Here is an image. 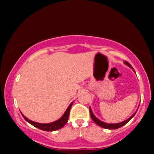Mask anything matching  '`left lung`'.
<instances>
[{"label":"left lung","instance_id":"1","mask_svg":"<svg viewBox=\"0 0 154 154\" xmlns=\"http://www.w3.org/2000/svg\"><path fill=\"white\" fill-rule=\"evenodd\" d=\"M125 64H127V65H128V66L131 67L132 69H133V68H132V66H131V65L130 64V63H129L128 62V61H125ZM89 109H90V114H91V118H92V119L93 120V122H95V124H96V125H98V126L101 127V128H106V129H109V130H115V129H118V128H121V127H122L123 125H125V124H127V123H128V122L130 121V120L134 116H135V113L137 112V111H136V112L135 113V114H133V115L130 116V117L129 118V119H127V120H125V121L122 122L117 123V124H107V123L103 122H102V121H100V120L98 119V118H96V117H95L94 114H93V112H92V110H91V108H89Z\"/></svg>","mask_w":154,"mask_h":154}]
</instances>
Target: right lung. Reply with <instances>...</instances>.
Returning a JSON list of instances; mask_svg holds the SVG:
<instances>
[{"mask_svg": "<svg viewBox=\"0 0 154 154\" xmlns=\"http://www.w3.org/2000/svg\"><path fill=\"white\" fill-rule=\"evenodd\" d=\"M72 103L69 106V107L67 108V109L65 111V113L63 114V115L61 116V118L57 121L51 123H48V124H41V123H38L35 122L31 121V120L28 119L26 116H24L23 114H22V115L24 119L26 120V122H28L29 124H31L32 125L35 127V128L40 129V130H44V131H55V130H59V129L62 128L65 125H66L67 121H68L69 119V112H70V109H71V107L72 106Z\"/></svg>", "mask_w": 154, "mask_h": 154, "instance_id": "1", "label": "right lung"}]
</instances>
